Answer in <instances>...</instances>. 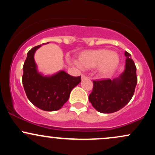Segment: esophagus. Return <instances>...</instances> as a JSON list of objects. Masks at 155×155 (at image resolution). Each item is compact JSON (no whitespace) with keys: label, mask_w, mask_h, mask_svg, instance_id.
I'll list each match as a JSON object with an SVG mask.
<instances>
[{"label":"esophagus","mask_w":155,"mask_h":155,"mask_svg":"<svg viewBox=\"0 0 155 155\" xmlns=\"http://www.w3.org/2000/svg\"><path fill=\"white\" fill-rule=\"evenodd\" d=\"M88 79V78L87 77V76L85 75L81 76V80H84V79Z\"/></svg>","instance_id":"obj_1"}]
</instances>
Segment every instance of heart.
I'll return each mask as SVG.
<instances>
[{
  "mask_svg": "<svg viewBox=\"0 0 155 155\" xmlns=\"http://www.w3.org/2000/svg\"><path fill=\"white\" fill-rule=\"evenodd\" d=\"M78 63L84 68H97V72L101 76H107L112 74L118 66L120 57L115 51L108 49H98L84 51L78 56Z\"/></svg>",
  "mask_w": 155,
  "mask_h": 155,
  "instance_id": "obj_1",
  "label": "heart"
}]
</instances>
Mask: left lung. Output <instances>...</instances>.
Instances as JSON below:
<instances>
[{"label": "left lung", "mask_w": 155, "mask_h": 155, "mask_svg": "<svg viewBox=\"0 0 155 155\" xmlns=\"http://www.w3.org/2000/svg\"><path fill=\"white\" fill-rule=\"evenodd\" d=\"M124 55L125 68L118 78L93 81L89 101L97 111L110 114L119 111L128 104L134 95L138 81L136 67L127 51Z\"/></svg>", "instance_id": "8db88e82"}]
</instances>
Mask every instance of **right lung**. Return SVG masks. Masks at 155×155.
Segmentation results:
<instances>
[{
  "label": "right lung",
  "mask_w": 155,
  "mask_h": 155,
  "mask_svg": "<svg viewBox=\"0 0 155 155\" xmlns=\"http://www.w3.org/2000/svg\"><path fill=\"white\" fill-rule=\"evenodd\" d=\"M41 46L28 52L23 65L22 84L27 97L34 106L44 111H57L68 100L71 90L81 81V76H72L64 71L50 76L38 73L34 54Z\"/></svg>",
  "instance_id": "right-lung-1"
}]
</instances>
